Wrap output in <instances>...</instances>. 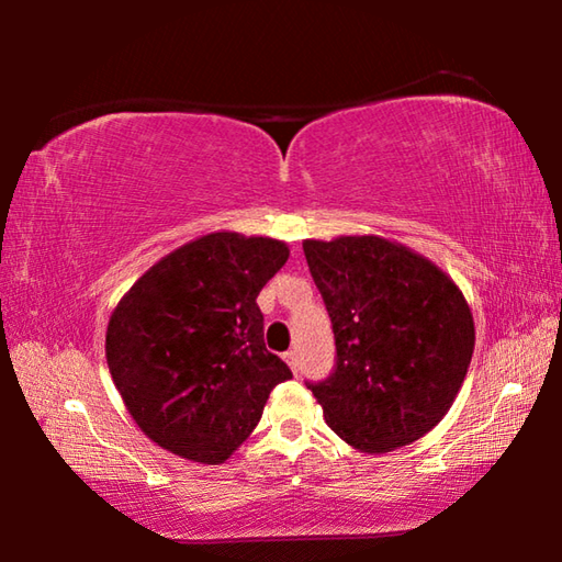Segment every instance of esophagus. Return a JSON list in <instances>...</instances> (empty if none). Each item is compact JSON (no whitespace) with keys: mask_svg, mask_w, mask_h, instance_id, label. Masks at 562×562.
I'll return each instance as SVG.
<instances>
[{"mask_svg":"<svg viewBox=\"0 0 562 562\" xmlns=\"http://www.w3.org/2000/svg\"><path fill=\"white\" fill-rule=\"evenodd\" d=\"M284 361H288V367L292 369V372H297V367H300V361H297V351H294V349L284 351Z\"/></svg>","mask_w":562,"mask_h":562,"instance_id":"1","label":"esophagus"}]
</instances>
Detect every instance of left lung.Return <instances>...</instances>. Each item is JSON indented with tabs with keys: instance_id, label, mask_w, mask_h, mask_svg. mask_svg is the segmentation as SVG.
Listing matches in <instances>:
<instances>
[{
	"instance_id": "obj_1",
	"label": "left lung",
	"mask_w": 562,
	"mask_h": 562,
	"mask_svg": "<svg viewBox=\"0 0 562 562\" xmlns=\"http://www.w3.org/2000/svg\"><path fill=\"white\" fill-rule=\"evenodd\" d=\"M302 247L337 345L335 374L310 384L327 426L361 453L422 439L451 408L473 357V315L459 284L382 235Z\"/></svg>"
}]
</instances>
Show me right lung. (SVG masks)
Instances as JSON below:
<instances>
[{"label": "right lung", "mask_w": 562, "mask_h": 562, "mask_svg": "<svg viewBox=\"0 0 562 562\" xmlns=\"http://www.w3.org/2000/svg\"><path fill=\"white\" fill-rule=\"evenodd\" d=\"M288 243L231 231L160 258L119 300L106 327L113 384L138 429L180 459L217 465L258 426L292 372L265 349L258 294Z\"/></svg>", "instance_id": "obj_1"}]
</instances>
